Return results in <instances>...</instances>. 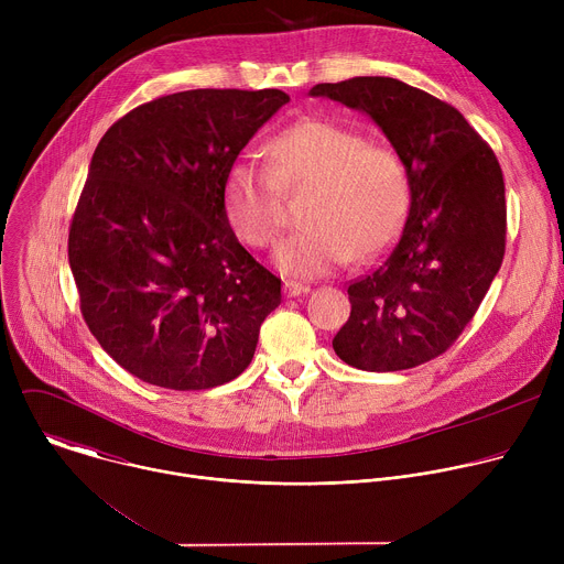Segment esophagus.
Wrapping results in <instances>:
<instances>
[{
  "instance_id": "1",
  "label": "esophagus",
  "mask_w": 564,
  "mask_h": 564,
  "mask_svg": "<svg viewBox=\"0 0 564 564\" xmlns=\"http://www.w3.org/2000/svg\"><path fill=\"white\" fill-rule=\"evenodd\" d=\"M303 292H305V288H303L301 283H296V281H285V283H283V294H285L288 299L301 296Z\"/></svg>"
}]
</instances>
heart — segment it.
I'll use <instances>...</instances> for the list:
<instances>
[{
	"mask_svg": "<svg viewBox=\"0 0 564 564\" xmlns=\"http://www.w3.org/2000/svg\"><path fill=\"white\" fill-rule=\"evenodd\" d=\"M270 167L238 158L223 183L234 234L252 248L272 246L283 229V189H310L305 229L281 240L274 265L296 279L330 274L383 254L409 209L401 158L341 124L301 120L268 144Z\"/></svg>",
	"mask_w": 564,
	"mask_h": 564,
	"instance_id": "1",
	"label": "heart"
}]
</instances>
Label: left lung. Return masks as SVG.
Listing matches in <instances>:
<instances>
[{
	"label": "left lung",
	"instance_id": "8db88e82",
	"mask_svg": "<svg viewBox=\"0 0 564 564\" xmlns=\"http://www.w3.org/2000/svg\"><path fill=\"white\" fill-rule=\"evenodd\" d=\"M310 96L366 113L404 163L411 192L394 248L348 288L350 318L333 348L368 372L426 364L462 335L502 265L498 158L455 107L394 77L326 83Z\"/></svg>",
	"mask_w": 564,
	"mask_h": 564
}]
</instances>
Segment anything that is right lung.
I'll use <instances>...</instances> for the list:
<instances>
[{
  "instance_id": "obj_1",
  "label": "right lung",
  "mask_w": 564,
  "mask_h": 564,
  "mask_svg": "<svg viewBox=\"0 0 564 564\" xmlns=\"http://www.w3.org/2000/svg\"><path fill=\"white\" fill-rule=\"evenodd\" d=\"M290 96L194 89L147 102L98 142L70 231L85 321L133 377L205 390L243 372L281 279L238 243L229 165Z\"/></svg>"
}]
</instances>
